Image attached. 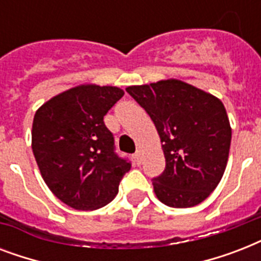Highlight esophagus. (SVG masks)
<instances>
[{
    "instance_id": "esophagus-1",
    "label": "esophagus",
    "mask_w": 261,
    "mask_h": 261,
    "mask_svg": "<svg viewBox=\"0 0 261 261\" xmlns=\"http://www.w3.org/2000/svg\"><path fill=\"white\" fill-rule=\"evenodd\" d=\"M133 159H134V163L137 165H141V151H137L134 155H133Z\"/></svg>"
}]
</instances>
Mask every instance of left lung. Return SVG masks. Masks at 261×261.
Wrapping results in <instances>:
<instances>
[{"label":"left lung","mask_w":261,"mask_h":261,"mask_svg":"<svg viewBox=\"0 0 261 261\" xmlns=\"http://www.w3.org/2000/svg\"><path fill=\"white\" fill-rule=\"evenodd\" d=\"M159 131L165 169L153 177L160 202L186 208L217 188L229 157L231 128L222 101L178 80L127 88Z\"/></svg>","instance_id":"left-lung-1"}]
</instances>
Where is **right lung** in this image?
Returning <instances> with one entry per match:
<instances>
[{
    "instance_id": "right-lung-1",
    "label": "right lung",
    "mask_w": 261,
    "mask_h": 261,
    "mask_svg": "<svg viewBox=\"0 0 261 261\" xmlns=\"http://www.w3.org/2000/svg\"><path fill=\"white\" fill-rule=\"evenodd\" d=\"M116 87L80 85L35 114L32 151L51 192L75 210H97L116 196L131 163L115 153L104 116L123 97Z\"/></svg>"
}]
</instances>
